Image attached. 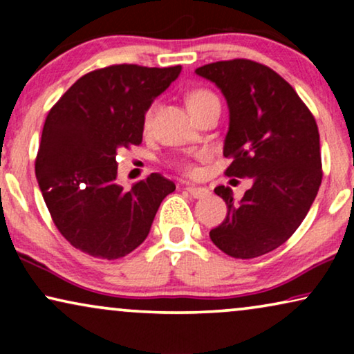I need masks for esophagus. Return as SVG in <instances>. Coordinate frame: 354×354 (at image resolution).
I'll return each instance as SVG.
<instances>
[{"mask_svg": "<svg viewBox=\"0 0 354 354\" xmlns=\"http://www.w3.org/2000/svg\"><path fill=\"white\" fill-rule=\"evenodd\" d=\"M185 190L190 193V195L193 196V198H205V196H207L209 195V190H207V188H205V187H196V185H187L185 187Z\"/></svg>", "mask_w": 354, "mask_h": 354, "instance_id": "esophagus-1", "label": "esophagus"}]
</instances>
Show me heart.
Wrapping results in <instances>:
<instances>
[{"label": "heart", "mask_w": 354, "mask_h": 354, "mask_svg": "<svg viewBox=\"0 0 354 354\" xmlns=\"http://www.w3.org/2000/svg\"><path fill=\"white\" fill-rule=\"evenodd\" d=\"M211 96H214V95L209 93V91H206V90H195V91H192L190 96H188L187 104L190 106L193 103H198V101H201V100L211 98ZM154 111H156V104H151V106H149V109L147 111V114H145V124H147V125L153 120ZM205 156H206V153H201L200 154V158H205ZM183 169H185V172H188V174H195L196 172V167L193 166L192 162L183 164Z\"/></svg>", "instance_id": "obj_1"}]
</instances>
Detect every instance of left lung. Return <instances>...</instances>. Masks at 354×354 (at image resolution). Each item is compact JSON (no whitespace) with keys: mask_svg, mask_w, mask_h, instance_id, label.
<instances>
[{"mask_svg":"<svg viewBox=\"0 0 354 354\" xmlns=\"http://www.w3.org/2000/svg\"><path fill=\"white\" fill-rule=\"evenodd\" d=\"M222 91L229 106L225 176L253 180L236 203L229 187L214 188L227 216L209 232L217 248L251 259L279 248L295 234L322 182L319 130L293 86L250 59L211 62L195 71Z\"/></svg>","mask_w":354,"mask_h":354,"instance_id":"1","label":"left lung"}]
</instances>
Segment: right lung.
<instances>
[{
	"instance_id": "obj_1",
	"label": "right lung",
	"mask_w": 354,
	"mask_h": 354,
	"mask_svg": "<svg viewBox=\"0 0 354 354\" xmlns=\"http://www.w3.org/2000/svg\"><path fill=\"white\" fill-rule=\"evenodd\" d=\"M182 66L119 64L80 77L43 125L35 174L57 230L77 250L119 259L147 239L164 198L176 190L161 174L125 190L119 148L140 145L145 114Z\"/></svg>"
}]
</instances>
